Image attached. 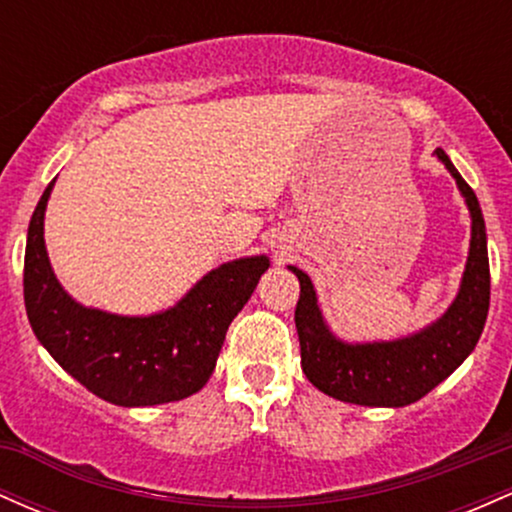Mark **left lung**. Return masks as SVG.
<instances>
[{
	"label": "left lung",
	"instance_id": "left-lung-1",
	"mask_svg": "<svg viewBox=\"0 0 512 512\" xmlns=\"http://www.w3.org/2000/svg\"><path fill=\"white\" fill-rule=\"evenodd\" d=\"M433 156L455 178L472 219V238L457 296L431 325L395 339H342L325 320L313 279L289 264V272L301 281V298L296 305L301 368L317 390L339 402L361 407H407L455 373L484 332L491 296L484 214L477 195L452 166L448 154L436 149Z\"/></svg>",
	"mask_w": 512,
	"mask_h": 512
}]
</instances>
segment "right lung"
<instances>
[{"label":"right lung","mask_w":512,"mask_h":512,"mask_svg":"<svg viewBox=\"0 0 512 512\" xmlns=\"http://www.w3.org/2000/svg\"><path fill=\"white\" fill-rule=\"evenodd\" d=\"M45 187L28 223L23 301L43 349L88 392L117 407L178 402L207 385L228 325L250 301L267 255L223 262L178 303L151 315H120L79 303L64 291L45 248Z\"/></svg>","instance_id":"1"}]
</instances>
